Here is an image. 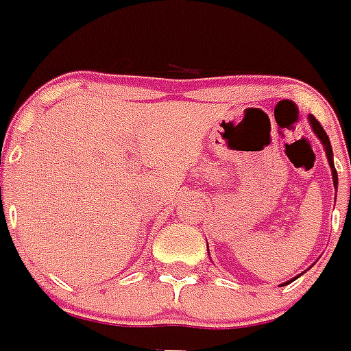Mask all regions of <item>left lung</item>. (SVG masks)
<instances>
[{
	"mask_svg": "<svg viewBox=\"0 0 351 351\" xmlns=\"http://www.w3.org/2000/svg\"><path fill=\"white\" fill-rule=\"evenodd\" d=\"M310 123H311V129H313V132L317 134V138L321 140L322 145H324V151H326V156H328V164H330V167H332V175H333V186H335V189H337V171H335V165H333V151H332V143H330V138H328L326 131L322 129V125L319 123V121L315 120V117L313 114H310ZM297 278V277H295ZM295 278H291V280H295ZM289 280V282H291ZM289 282H284V284H289ZM282 284V286H284Z\"/></svg>",
	"mask_w": 351,
	"mask_h": 351,
	"instance_id": "1",
	"label": "left lung"
}]
</instances>
